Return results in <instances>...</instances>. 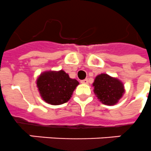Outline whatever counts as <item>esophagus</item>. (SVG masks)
Wrapping results in <instances>:
<instances>
[{
  "label": "esophagus",
  "instance_id": "esophagus-1",
  "mask_svg": "<svg viewBox=\"0 0 151 151\" xmlns=\"http://www.w3.org/2000/svg\"><path fill=\"white\" fill-rule=\"evenodd\" d=\"M81 84H88V79H84V80H82L81 81Z\"/></svg>",
  "mask_w": 151,
  "mask_h": 151
}]
</instances>
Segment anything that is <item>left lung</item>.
<instances>
[{"label":"left lung","mask_w":151,"mask_h":151,"mask_svg":"<svg viewBox=\"0 0 151 151\" xmlns=\"http://www.w3.org/2000/svg\"><path fill=\"white\" fill-rule=\"evenodd\" d=\"M92 85L98 99L106 105L117 104L125 93L123 83L117 78L111 77L107 73L96 76Z\"/></svg>","instance_id":"left-lung-1"}]
</instances>
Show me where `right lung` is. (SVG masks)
Returning a JSON list of instances; mask_svg holds the SVG:
<instances>
[{
    "label": "right lung",
    "mask_w": 151,
    "mask_h": 151,
    "mask_svg": "<svg viewBox=\"0 0 151 151\" xmlns=\"http://www.w3.org/2000/svg\"><path fill=\"white\" fill-rule=\"evenodd\" d=\"M79 82L64 70H47L40 74L36 86L42 99L52 105H62L70 100Z\"/></svg>",
    "instance_id": "right-lung-1"
}]
</instances>
